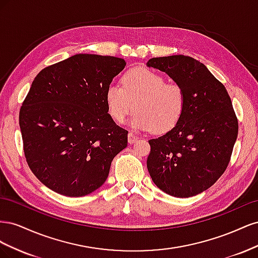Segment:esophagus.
<instances>
[{
  "instance_id": "obj_1",
  "label": "esophagus",
  "mask_w": 258,
  "mask_h": 258,
  "mask_svg": "<svg viewBox=\"0 0 258 258\" xmlns=\"http://www.w3.org/2000/svg\"><path fill=\"white\" fill-rule=\"evenodd\" d=\"M139 140V138L135 135V134H132V132H129L128 134V142L130 143V144H134V143H136L137 141Z\"/></svg>"
}]
</instances>
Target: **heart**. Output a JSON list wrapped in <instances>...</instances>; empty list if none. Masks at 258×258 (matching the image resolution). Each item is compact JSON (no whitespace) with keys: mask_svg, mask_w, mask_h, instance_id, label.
I'll list each match as a JSON object with an SVG mask.
<instances>
[{"mask_svg":"<svg viewBox=\"0 0 258 258\" xmlns=\"http://www.w3.org/2000/svg\"><path fill=\"white\" fill-rule=\"evenodd\" d=\"M105 104L111 118L121 123L135 108L130 124L141 130L165 134L181 119L186 106V92L179 84L146 68H132L123 74L121 86L110 84Z\"/></svg>","mask_w":258,"mask_h":258,"instance_id":"1","label":"heart"}]
</instances>
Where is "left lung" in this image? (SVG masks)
Returning a JSON list of instances; mask_svg holds the SVG:
<instances>
[{"label":"left lung","instance_id":"1","mask_svg":"<svg viewBox=\"0 0 258 258\" xmlns=\"http://www.w3.org/2000/svg\"><path fill=\"white\" fill-rule=\"evenodd\" d=\"M147 67L166 72L186 92L175 126L148 141L147 169L168 195L188 198L207 190L225 172L238 137V119L225 86L191 57L152 58Z\"/></svg>","mask_w":258,"mask_h":258}]
</instances>
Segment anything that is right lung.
<instances>
[{
  "instance_id": "1",
  "label": "right lung",
  "mask_w": 258,
  "mask_h": 258,
  "mask_svg": "<svg viewBox=\"0 0 258 258\" xmlns=\"http://www.w3.org/2000/svg\"><path fill=\"white\" fill-rule=\"evenodd\" d=\"M121 58L79 53L43 69L19 112L23 152L33 174L51 190L82 197L106 181L128 131L107 113L105 90Z\"/></svg>"
}]
</instances>
